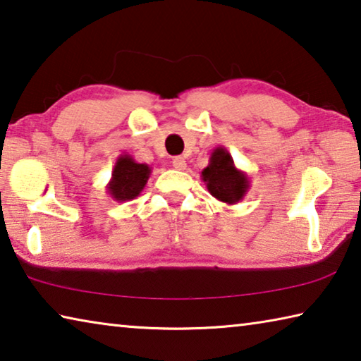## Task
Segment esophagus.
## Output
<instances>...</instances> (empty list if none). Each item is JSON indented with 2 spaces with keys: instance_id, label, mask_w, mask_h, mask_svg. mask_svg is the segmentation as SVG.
<instances>
[{
  "instance_id": "obj_1",
  "label": "esophagus",
  "mask_w": 361,
  "mask_h": 361,
  "mask_svg": "<svg viewBox=\"0 0 361 361\" xmlns=\"http://www.w3.org/2000/svg\"><path fill=\"white\" fill-rule=\"evenodd\" d=\"M172 164H173V167H175L176 170H185V169H186V161H185V159H183L181 156L173 157Z\"/></svg>"
}]
</instances>
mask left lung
Segmentation results:
<instances>
[{"label": "left lung", "instance_id": "left-lung-1", "mask_svg": "<svg viewBox=\"0 0 361 361\" xmlns=\"http://www.w3.org/2000/svg\"><path fill=\"white\" fill-rule=\"evenodd\" d=\"M200 178L213 197L228 205L239 204L250 189V176L235 167L234 159L224 146L212 151L209 166L202 170Z\"/></svg>", "mask_w": 361, "mask_h": 361}]
</instances>
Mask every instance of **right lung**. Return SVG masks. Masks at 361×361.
Returning a JSON list of instances; mask_svg holds the SVG:
<instances>
[{"label": "right lung", "instance_id": "add662e5", "mask_svg": "<svg viewBox=\"0 0 361 361\" xmlns=\"http://www.w3.org/2000/svg\"><path fill=\"white\" fill-rule=\"evenodd\" d=\"M151 167L140 164L130 154H121L114 164L111 180L106 185V192L116 202H127L140 195L149 180Z\"/></svg>", "mask_w": 361, "mask_h": 361}]
</instances>
